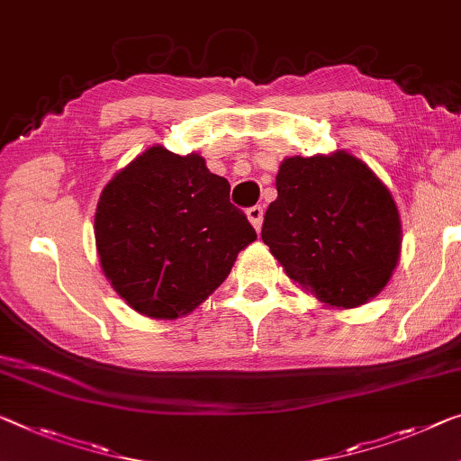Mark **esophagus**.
<instances>
[{
	"mask_svg": "<svg viewBox=\"0 0 461 461\" xmlns=\"http://www.w3.org/2000/svg\"><path fill=\"white\" fill-rule=\"evenodd\" d=\"M247 218H249V222L253 224L255 230L261 229V222H264V208L261 206H253L247 210Z\"/></svg>",
	"mask_w": 461,
	"mask_h": 461,
	"instance_id": "34e87169",
	"label": "esophagus"
}]
</instances>
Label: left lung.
<instances>
[{
  "mask_svg": "<svg viewBox=\"0 0 461 461\" xmlns=\"http://www.w3.org/2000/svg\"><path fill=\"white\" fill-rule=\"evenodd\" d=\"M261 239L286 276L331 309H354L392 280L402 221L392 191L346 150L288 157Z\"/></svg>",
  "mask_w": 461,
  "mask_h": 461,
  "instance_id": "1",
  "label": "left lung"
}]
</instances>
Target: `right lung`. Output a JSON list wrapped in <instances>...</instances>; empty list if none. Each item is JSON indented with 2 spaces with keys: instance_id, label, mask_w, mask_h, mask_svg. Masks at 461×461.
Segmentation results:
<instances>
[{
  "instance_id": "right-lung-1",
  "label": "right lung",
  "mask_w": 461,
  "mask_h": 461,
  "mask_svg": "<svg viewBox=\"0 0 461 461\" xmlns=\"http://www.w3.org/2000/svg\"><path fill=\"white\" fill-rule=\"evenodd\" d=\"M200 154L150 146L104 185L95 214L104 278L138 313L176 320L208 299L258 235Z\"/></svg>"
}]
</instances>
